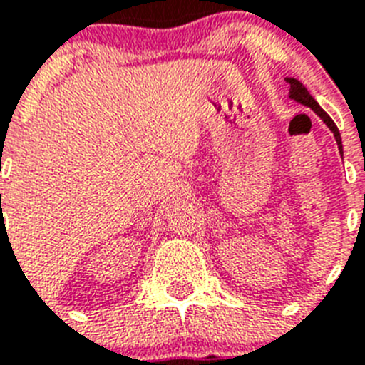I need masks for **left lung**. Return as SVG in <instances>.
<instances>
[{"instance_id":"8db88e82","label":"left lung","mask_w":365,"mask_h":365,"mask_svg":"<svg viewBox=\"0 0 365 365\" xmlns=\"http://www.w3.org/2000/svg\"><path fill=\"white\" fill-rule=\"evenodd\" d=\"M287 82L291 83V98L296 100V102H299V104L309 106V108H311L312 111H314L316 115H318V117H320L322 120H324L325 124L329 125V130H331V131H333V133H334V138H336V144H338V148H340V151H341V138H340V133H338L336 124H334V122L331 120V117H329L327 113H325L324 109L320 108V106L316 104V100L312 98L311 93H309L307 89L303 87V83L299 82V80H296V78H287Z\"/></svg>"}]
</instances>
